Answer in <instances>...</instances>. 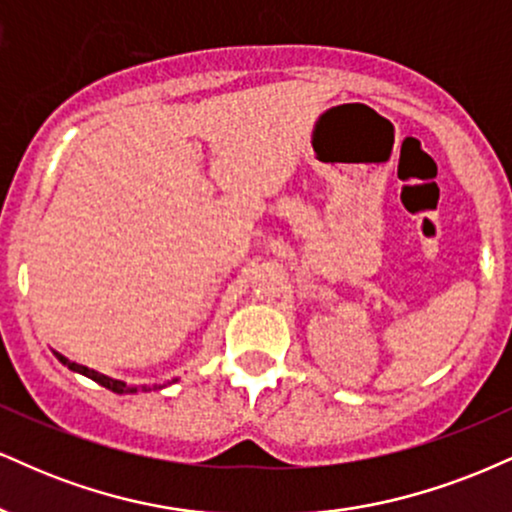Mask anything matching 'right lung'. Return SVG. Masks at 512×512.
Segmentation results:
<instances>
[{"label":"right lung","mask_w":512,"mask_h":512,"mask_svg":"<svg viewBox=\"0 0 512 512\" xmlns=\"http://www.w3.org/2000/svg\"><path fill=\"white\" fill-rule=\"evenodd\" d=\"M57 354V359L59 362H62L64 366H69L71 371H76V374H83V376H88V378H93L95 383H100L102 388H107V390H112V393H119V395H124V393H136V386H126L124 381H117V378H110V376H105V374H98V371H93V369H88V366H83V364H76V362H69V359L66 357H62V354L59 352H54ZM141 390H150L148 386H141Z\"/></svg>","instance_id":"1"}]
</instances>
